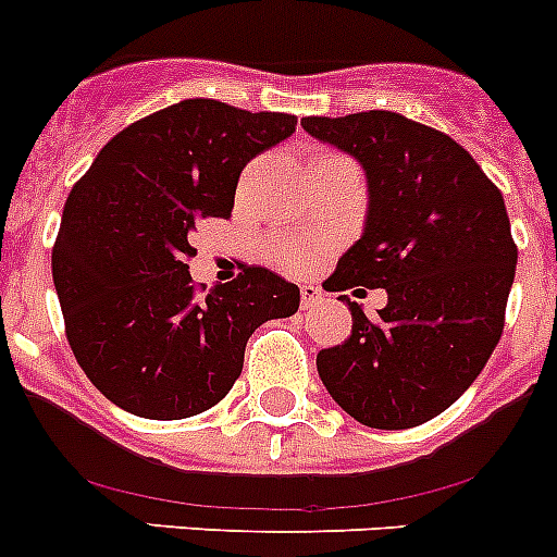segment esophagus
I'll return each instance as SVG.
<instances>
[{"label":"esophagus","mask_w":557,"mask_h":557,"mask_svg":"<svg viewBox=\"0 0 557 557\" xmlns=\"http://www.w3.org/2000/svg\"><path fill=\"white\" fill-rule=\"evenodd\" d=\"M323 301V293L321 287H314V284H301V307L309 309L314 307V304Z\"/></svg>","instance_id":"esophagus-1"}]
</instances>
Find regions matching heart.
<instances>
[{"label":"heart","instance_id":"heart-1","mask_svg":"<svg viewBox=\"0 0 557 557\" xmlns=\"http://www.w3.org/2000/svg\"><path fill=\"white\" fill-rule=\"evenodd\" d=\"M278 256H282L284 262H287L293 270H304L309 264V256L301 253V250H284V248H278Z\"/></svg>","mask_w":557,"mask_h":557}]
</instances>
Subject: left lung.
Wrapping results in <instances>:
<instances>
[{
    "label": "left lung",
    "instance_id": "1",
    "mask_svg": "<svg viewBox=\"0 0 557 557\" xmlns=\"http://www.w3.org/2000/svg\"><path fill=\"white\" fill-rule=\"evenodd\" d=\"M301 125L366 172V225L339 256L332 293H387L373 321L339 295L351 334L318 354V373L354 421L410 430L455 405L499 343L519 256L505 198L469 150L401 113Z\"/></svg>",
    "mask_w": 557,
    "mask_h": 557
}]
</instances>
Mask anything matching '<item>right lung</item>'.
I'll return each instance as SVG.
<instances>
[{
  "instance_id": "1",
  "label": "right lung",
  "mask_w": 557,
  "mask_h": 557,
  "mask_svg": "<svg viewBox=\"0 0 557 557\" xmlns=\"http://www.w3.org/2000/svg\"><path fill=\"white\" fill-rule=\"evenodd\" d=\"M293 113L181 100L120 131L69 191L52 282L91 385L139 418L198 416L234 387L248 337L298 312L268 268L195 293V225L228 218L250 159L295 133Z\"/></svg>"
}]
</instances>
